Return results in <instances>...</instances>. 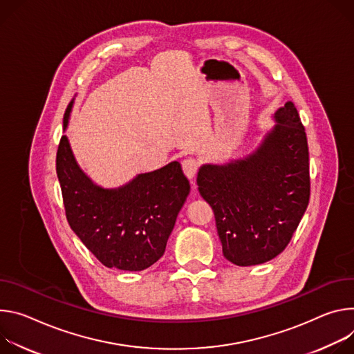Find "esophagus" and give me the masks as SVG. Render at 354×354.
Masks as SVG:
<instances>
[{"mask_svg":"<svg viewBox=\"0 0 354 354\" xmlns=\"http://www.w3.org/2000/svg\"><path fill=\"white\" fill-rule=\"evenodd\" d=\"M183 171L184 174L192 180L195 176H197L198 173V169H200V162L197 159H192V157H188V159L183 160Z\"/></svg>","mask_w":354,"mask_h":354,"instance_id":"obj_1","label":"esophagus"}]
</instances>
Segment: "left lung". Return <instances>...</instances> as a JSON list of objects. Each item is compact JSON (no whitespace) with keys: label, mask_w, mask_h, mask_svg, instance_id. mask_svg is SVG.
<instances>
[{"label":"left lung","mask_w":354,"mask_h":354,"mask_svg":"<svg viewBox=\"0 0 354 354\" xmlns=\"http://www.w3.org/2000/svg\"><path fill=\"white\" fill-rule=\"evenodd\" d=\"M277 125L243 160L205 165L197 184L211 205L223 256L236 266H256L290 243L310 195L305 128L290 101L274 113Z\"/></svg>","instance_id":"left-lung-1"}]
</instances>
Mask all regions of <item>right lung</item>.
Returning a JSON list of instances; mask_svg holds the SVG:
<instances>
[{"mask_svg": "<svg viewBox=\"0 0 354 354\" xmlns=\"http://www.w3.org/2000/svg\"><path fill=\"white\" fill-rule=\"evenodd\" d=\"M71 109L64 113V128ZM64 212L70 227L97 260L109 268L140 271L166 250L176 218L189 194L178 162L138 176L128 185L104 189L74 160L66 136L56 154Z\"/></svg>", "mask_w": 354, "mask_h": 354, "instance_id": "obj_1", "label": "right lung"}]
</instances>
